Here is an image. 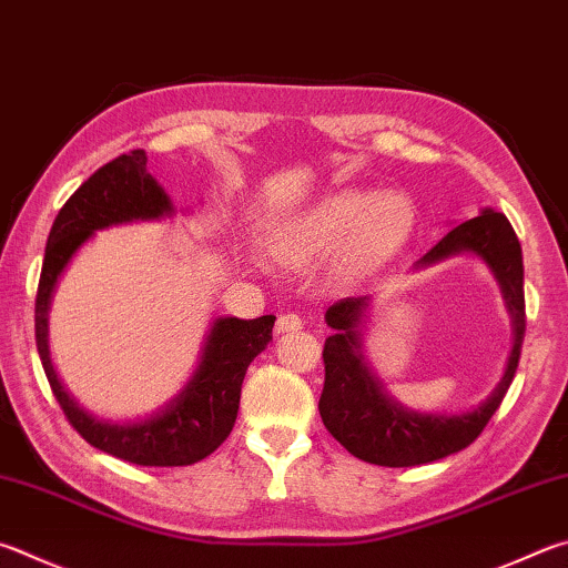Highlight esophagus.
I'll list each match as a JSON object with an SVG mask.
<instances>
[{
  "label": "esophagus",
  "instance_id": "obj_1",
  "mask_svg": "<svg viewBox=\"0 0 568 568\" xmlns=\"http://www.w3.org/2000/svg\"><path fill=\"white\" fill-rule=\"evenodd\" d=\"M297 329H303V317L295 315V313H287L281 315L275 323V333L277 335H285V333H297Z\"/></svg>",
  "mask_w": 568,
  "mask_h": 568
}]
</instances>
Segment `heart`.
I'll return each mask as SVG.
<instances>
[{"instance_id": "obj_1", "label": "heart", "mask_w": 568, "mask_h": 568, "mask_svg": "<svg viewBox=\"0 0 568 568\" xmlns=\"http://www.w3.org/2000/svg\"><path fill=\"white\" fill-rule=\"evenodd\" d=\"M415 233V209L402 193L339 191L285 215L265 235L275 263L295 271L343 253V273L363 277L402 253Z\"/></svg>"}]
</instances>
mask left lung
Segmentation results:
<instances>
[{"label": "left lung", "mask_w": 568, "mask_h": 568, "mask_svg": "<svg viewBox=\"0 0 568 568\" xmlns=\"http://www.w3.org/2000/svg\"><path fill=\"white\" fill-rule=\"evenodd\" d=\"M462 253L487 263L511 317V353L504 375L491 395L477 407L459 415L417 412L397 402L385 389L363 353V323L373 297H345L327 307L325 323L333 335L325 339V387L320 395V417L339 445L357 459L379 467H417L445 459L469 447L481 435L514 379L521 355L527 313H524V261L521 245L507 215L481 209L477 219L459 223L427 255L415 271L437 265Z\"/></svg>", "instance_id": "left-lung-1"}]
</instances>
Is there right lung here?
I'll return each mask as SVG.
<instances>
[{
	"label": "right lung",
	"mask_w": 568,
	"mask_h": 568,
	"mask_svg": "<svg viewBox=\"0 0 568 568\" xmlns=\"http://www.w3.org/2000/svg\"><path fill=\"white\" fill-rule=\"evenodd\" d=\"M146 153L113 159L81 183L51 225L34 307L37 349L57 402L91 447L141 467H185L211 455L231 435L239 417L245 369L273 339L275 315L255 320L215 317L203 339L199 365L179 395L146 417L113 422L89 415L51 363L49 311L71 257L97 231L133 221H163L176 209L169 193L146 171Z\"/></svg>",
	"instance_id": "add662e5"
}]
</instances>
